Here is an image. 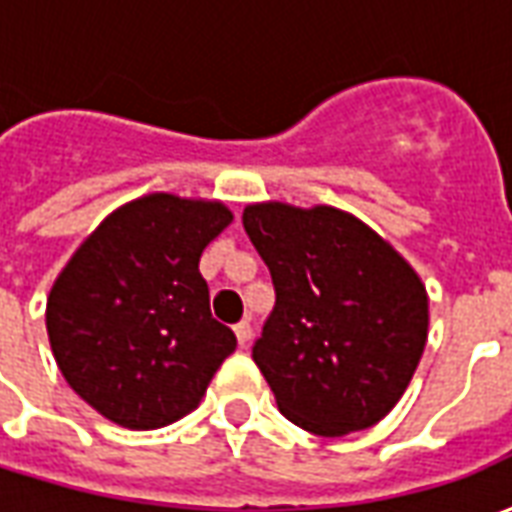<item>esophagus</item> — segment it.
I'll return each instance as SVG.
<instances>
[{
	"instance_id": "obj_1",
	"label": "esophagus",
	"mask_w": 512,
	"mask_h": 512,
	"mask_svg": "<svg viewBox=\"0 0 512 512\" xmlns=\"http://www.w3.org/2000/svg\"><path fill=\"white\" fill-rule=\"evenodd\" d=\"M235 337H238L241 348H246V345L252 343V323H249V321L235 323Z\"/></svg>"
}]
</instances>
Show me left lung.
Listing matches in <instances>:
<instances>
[{
	"label": "left lung",
	"instance_id": "left-lung-1",
	"mask_svg": "<svg viewBox=\"0 0 512 512\" xmlns=\"http://www.w3.org/2000/svg\"><path fill=\"white\" fill-rule=\"evenodd\" d=\"M244 230L277 290L252 359L279 411L329 439L376 425L403 397L428 340L417 271L332 205L255 202Z\"/></svg>",
	"mask_w": 512,
	"mask_h": 512
}]
</instances>
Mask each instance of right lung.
<instances>
[{
	"mask_svg": "<svg viewBox=\"0 0 512 512\" xmlns=\"http://www.w3.org/2000/svg\"><path fill=\"white\" fill-rule=\"evenodd\" d=\"M230 222L222 202L145 194L109 213L60 271L46 304L51 351L101 417L156 430L200 406L238 345L200 274L202 249Z\"/></svg>",
	"mask_w": 512,
	"mask_h": 512,
	"instance_id": "add662e5",
	"label": "right lung"
}]
</instances>
